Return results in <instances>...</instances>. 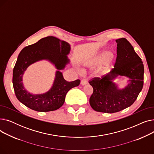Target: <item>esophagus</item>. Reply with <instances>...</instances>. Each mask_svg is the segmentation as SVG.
Returning <instances> with one entry per match:
<instances>
[{"label":"esophagus","instance_id":"obj_1","mask_svg":"<svg viewBox=\"0 0 154 154\" xmlns=\"http://www.w3.org/2000/svg\"><path fill=\"white\" fill-rule=\"evenodd\" d=\"M87 83H88V81H87V79H83L81 80V82H80V84H81V85L83 86L87 84Z\"/></svg>","mask_w":154,"mask_h":154}]
</instances>
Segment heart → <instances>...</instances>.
Returning <instances> with one entry per match:
<instances>
[{
  "label": "heart",
  "instance_id": "1",
  "mask_svg": "<svg viewBox=\"0 0 154 154\" xmlns=\"http://www.w3.org/2000/svg\"><path fill=\"white\" fill-rule=\"evenodd\" d=\"M94 65L97 67L100 66L97 72L99 77H103L107 75L114 69L112 59L108 57L106 52L101 53L94 60Z\"/></svg>",
  "mask_w": 154,
  "mask_h": 154
}]
</instances>
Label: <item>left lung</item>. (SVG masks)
Returning a JSON list of instances; mask_svg holds the SVG:
<instances>
[{"label": "left lung", "mask_w": 154, "mask_h": 154, "mask_svg": "<svg viewBox=\"0 0 154 154\" xmlns=\"http://www.w3.org/2000/svg\"><path fill=\"white\" fill-rule=\"evenodd\" d=\"M116 41L117 57L114 69L101 79L94 78L89 82L94 89L89 103L97 112L112 114L130 107L143 87L144 67L142 59L126 38ZM120 76L128 79L124 88H120L115 82Z\"/></svg>", "instance_id": "left-lung-1"}]
</instances>
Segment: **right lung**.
<instances>
[{
  "instance_id": "right-lung-1",
  "label": "right lung",
  "mask_w": 154,
  "mask_h": 154,
  "mask_svg": "<svg viewBox=\"0 0 154 154\" xmlns=\"http://www.w3.org/2000/svg\"><path fill=\"white\" fill-rule=\"evenodd\" d=\"M70 45L52 36L42 38L34 44L23 48L19 54L13 70L12 83L17 99L28 108L37 112L55 110L62 106L66 95L72 88L80 84V80L67 82L61 70L70 63L67 55ZM41 60L50 62L57 69L53 84L47 92L33 94L24 87L23 75L30 65Z\"/></svg>"
}]
</instances>
